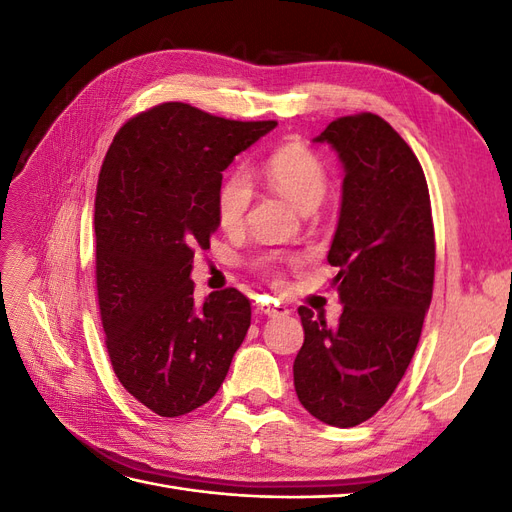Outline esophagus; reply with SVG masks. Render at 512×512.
Returning a JSON list of instances; mask_svg holds the SVG:
<instances>
[{
	"mask_svg": "<svg viewBox=\"0 0 512 512\" xmlns=\"http://www.w3.org/2000/svg\"><path fill=\"white\" fill-rule=\"evenodd\" d=\"M258 309H260V314L271 316V318H275V316H288L290 314V309L286 305H280V303H267V305H260Z\"/></svg>",
	"mask_w": 512,
	"mask_h": 512,
	"instance_id": "1",
	"label": "esophagus"
}]
</instances>
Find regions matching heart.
I'll list each match as a JSON object with an SVG mask.
<instances>
[{"label": "heart", "mask_w": 512, "mask_h": 512, "mask_svg": "<svg viewBox=\"0 0 512 512\" xmlns=\"http://www.w3.org/2000/svg\"><path fill=\"white\" fill-rule=\"evenodd\" d=\"M262 175L303 211L316 209L329 188V168L316 151L301 143L277 147L262 164ZM252 205V181L241 168L224 175L215 192V218L224 230L243 226ZM275 256H260L258 265L271 269Z\"/></svg>", "instance_id": "b5f03b06"}]
</instances>
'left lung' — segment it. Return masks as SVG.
<instances>
[{"instance_id":"obj_1","label":"left lung","mask_w":512,"mask_h":512,"mask_svg":"<svg viewBox=\"0 0 512 512\" xmlns=\"http://www.w3.org/2000/svg\"><path fill=\"white\" fill-rule=\"evenodd\" d=\"M316 143H329L346 170L327 256L344 312L329 327L299 307L294 391L318 421L354 427L389 401L412 361L433 294L436 235L423 166L382 117H339Z\"/></svg>"}]
</instances>
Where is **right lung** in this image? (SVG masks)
I'll return each mask as SVG.
<instances>
[{"label": "right lung", "mask_w": 512, "mask_h": 512, "mask_svg": "<svg viewBox=\"0 0 512 512\" xmlns=\"http://www.w3.org/2000/svg\"><path fill=\"white\" fill-rule=\"evenodd\" d=\"M277 121H237L164 102L115 134L96 188V290L117 380L160 416L218 393L252 320L237 288L200 305L194 252L218 228L222 170Z\"/></svg>", "instance_id": "right-lung-1"}]
</instances>
